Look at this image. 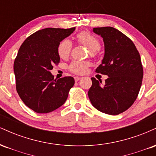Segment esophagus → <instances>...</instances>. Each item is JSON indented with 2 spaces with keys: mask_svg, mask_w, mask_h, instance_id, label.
Returning a JSON list of instances; mask_svg holds the SVG:
<instances>
[{
  "mask_svg": "<svg viewBox=\"0 0 156 156\" xmlns=\"http://www.w3.org/2000/svg\"><path fill=\"white\" fill-rule=\"evenodd\" d=\"M80 78H80V77H75V78H74V79H75V80H76V81L77 82V81H78V80H79L80 79Z\"/></svg>",
  "mask_w": 156,
  "mask_h": 156,
  "instance_id": "34e87169",
  "label": "esophagus"
}]
</instances>
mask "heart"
Returning <instances> with one entry per match:
<instances>
[{
  "label": "heart",
  "instance_id": "b5f03b06",
  "mask_svg": "<svg viewBox=\"0 0 156 156\" xmlns=\"http://www.w3.org/2000/svg\"><path fill=\"white\" fill-rule=\"evenodd\" d=\"M76 42L79 44H83L88 48V54L92 58L98 55V51L101 48V42L94 35L89 31H81L76 35ZM73 48V43L70 40L64 39L58 43L57 52L58 56L62 59H66L70 55ZM90 65L87 61H73L68 66V69L71 73L76 75H81L87 72Z\"/></svg>",
  "mask_w": 156,
  "mask_h": 156
}]
</instances>
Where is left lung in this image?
Listing matches in <instances>:
<instances>
[{
	"instance_id": "obj_1",
	"label": "left lung",
	"mask_w": 156,
	"mask_h": 156,
	"mask_svg": "<svg viewBox=\"0 0 156 156\" xmlns=\"http://www.w3.org/2000/svg\"><path fill=\"white\" fill-rule=\"evenodd\" d=\"M105 44V55L95 72L108 78L102 81L92 78L88 95L93 106L100 112L117 115L133 104L143 78L141 57L129 37L112 27L94 28Z\"/></svg>"
}]
</instances>
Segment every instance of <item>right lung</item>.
<instances>
[{
	"instance_id": "1",
	"label": "right lung",
	"mask_w": 156,
	"mask_h": 156,
	"mask_svg": "<svg viewBox=\"0 0 156 156\" xmlns=\"http://www.w3.org/2000/svg\"><path fill=\"white\" fill-rule=\"evenodd\" d=\"M47 28L27 38L20 48L14 63L16 89L25 105L34 112L45 114L65 103L75 83L73 77L54 79L50 71L58 65V44L75 31Z\"/></svg>"
}]
</instances>
